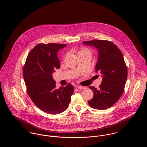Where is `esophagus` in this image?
I'll return each instance as SVG.
<instances>
[{
	"mask_svg": "<svg viewBox=\"0 0 147 147\" xmlns=\"http://www.w3.org/2000/svg\"><path fill=\"white\" fill-rule=\"evenodd\" d=\"M77 88H78V89H82V90H83V89H85V87H84V86H77Z\"/></svg>",
	"mask_w": 147,
	"mask_h": 147,
	"instance_id": "obj_1",
	"label": "esophagus"
}]
</instances>
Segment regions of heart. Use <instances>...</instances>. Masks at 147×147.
<instances>
[{
	"label": "heart",
	"instance_id": "1",
	"mask_svg": "<svg viewBox=\"0 0 147 147\" xmlns=\"http://www.w3.org/2000/svg\"><path fill=\"white\" fill-rule=\"evenodd\" d=\"M91 53L90 50L89 49H88V48L83 47V48H82V49L79 50V51L78 52V54H80V53Z\"/></svg>",
	"mask_w": 147,
	"mask_h": 147
}]
</instances>
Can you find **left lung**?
I'll return each instance as SVG.
<instances>
[{
  "label": "left lung",
  "mask_w": 147,
  "mask_h": 147,
  "mask_svg": "<svg viewBox=\"0 0 147 147\" xmlns=\"http://www.w3.org/2000/svg\"><path fill=\"white\" fill-rule=\"evenodd\" d=\"M98 50V58L95 71L100 73L102 80L98 89L89 86L93 97L89 105L95 109L104 110L114 105L123 93L127 78V67L121 51L113 42L94 40L84 41Z\"/></svg>",
  "instance_id": "1"
}]
</instances>
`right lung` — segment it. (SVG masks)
Segmentation results:
<instances>
[{
	"instance_id": "1",
	"label": "right lung",
	"mask_w": 147,
	"mask_h": 147,
	"mask_svg": "<svg viewBox=\"0 0 147 147\" xmlns=\"http://www.w3.org/2000/svg\"><path fill=\"white\" fill-rule=\"evenodd\" d=\"M66 44L39 43L29 52L23 68V76L29 97L35 105L50 114L65 111L74 88L67 84L56 89L52 74L60 67L58 51Z\"/></svg>"
}]
</instances>
